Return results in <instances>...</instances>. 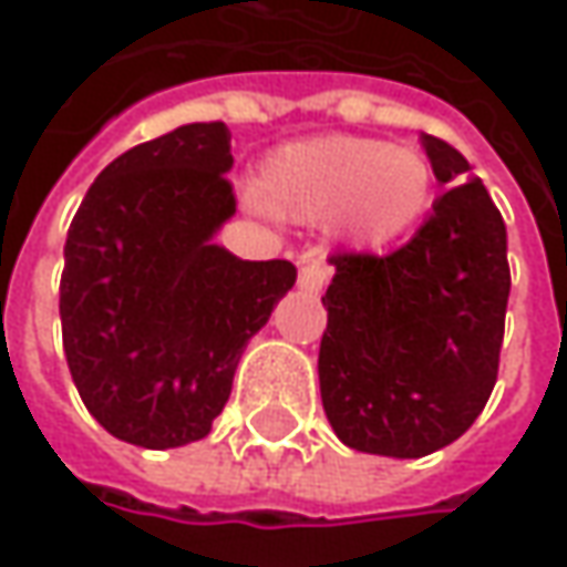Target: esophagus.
Masks as SVG:
<instances>
[{"label": "esophagus", "instance_id": "esophagus-1", "mask_svg": "<svg viewBox=\"0 0 567 567\" xmlns=\"http://www.w3.org/2000/svg\"><path fill=\"white\" fill-rule=\"evenodd\" d=\"M328 280V268L322 261H312V258H302L299 265V287L309 290V293H319L326 287Z\"/></svg>", "mask_w": 567, "mask_h": 567}]
</instances>
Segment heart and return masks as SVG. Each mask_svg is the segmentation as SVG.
<instances>
[{"instance_id": "heart-1", "label": "heart", "mask_w": 567, "mask_h": 567, "mask_svg": "<svg viewBox=\"0 0 567 567\" xmlns=\"http://www.w3.org/2000/svg\"><path fill=\"white\" fill-rule=\"evenodd\" d=\"M431 158L370 136H309L261 158L265 210L297 223H326L354 245H385L411 233L434 207Z\"/></svg>"}]
</instances>
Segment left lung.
<instances>
[{"label":"left lung","instance_id":"left-lung-1","mask_svg":"<svg viewBox=\"0 0 567 567\" xmlns=\"http://www.w3.org/2000/svg\"><path fill=\"white\" fill-rule=\"evenodd\" d=\"M443 185L460 150L424 133ZM319 382L328 421L360 453L417 460L466 434L497 382L511 297L507 229L478 178L440 194L389 255L334 251Z\"/></svg>","mask_w":567,"mask_h":567}]
</instances>
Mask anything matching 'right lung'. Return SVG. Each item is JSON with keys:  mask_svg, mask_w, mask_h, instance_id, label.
Instances as JSON below:
<instances>
[{"mask_svg": "<svg viewBox=\"0 0 567 567\" xmlns=\"http://www.w3.org/2000/svg\"><path fill=\"white\" fill-rule=\"evenodd\" d=\"M226 124H187L89 187L60 277L63 351L101 427L146 450L207 437L248 338L297 284L290 261L213 245L236 213Z\"/></svg>", "mask_w": 567, "mask_h": 567, "instance_id": "1", "label": "right lung"}]
</instances>
